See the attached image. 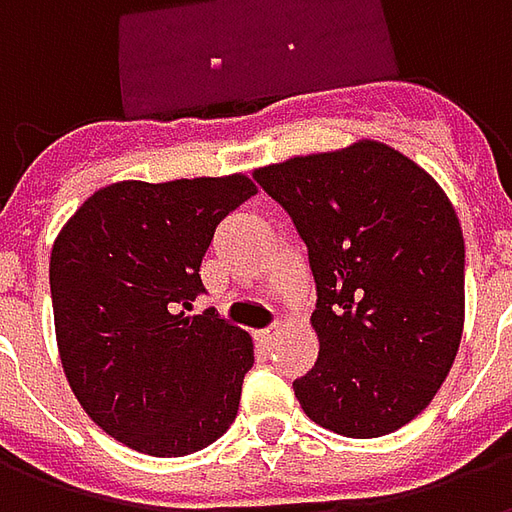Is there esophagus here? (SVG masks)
Masks as SVG:
<instances>
[{
    "label": "esophagus",
    "mask_w": 512,
    "mask_h": 512,
    "mask_svg": "<svg viewBox=\"0 0 512 512\" xmlns=\"http://www.w3.org/2000/svg\"><path fill=\"white\" fill-rule=\"evenodd\" d=\"M279 332H282V326H271V329H260V332H255V337L260 343H271Z\"/></svg>",
    "instance_id": "1"
}]
</instances>
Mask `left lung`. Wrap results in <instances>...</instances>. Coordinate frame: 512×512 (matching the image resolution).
I'll use <instances>...</instances> for the list:
<instances>
[{
    "label": "left lung",
    "instance_id": "obj_1",
    "mask_svg": "<svg viewBox=\"0 0 512 512\" xmlns=\"http://www.w3.org/2000/svg\"><path fill=\"white\" fill-rule=\"evenodd\" d=\"M290 213L318 288V359L293 381L304 414L351 439L425 411L463 334V233L436 178L376 139L257 167Z\"/></svg>",
    "mask_w": 512,
    "mask_h": 512
}]
</instances>
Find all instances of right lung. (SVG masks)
I'll list each match as a JSON object with an SVG mask.
<instances>
[{"instance_id": "right-lung-1", "label": "right lung", "mask_w": 512, "mask_h": 512, "mask_svg": "<svg viewBox=\"0 0 512 512\" xmlns=\"http://www.w3.org/2000/svg\"><path fill=\"white\" fill-rule=\"evenodd\" d=\"M257 194L244 172L120 180L62 224L49 263L62 370L87 417L156 458L208 447L233 425L252 337L186 315L216 224Z\"/></svg>"}]
</instances>
